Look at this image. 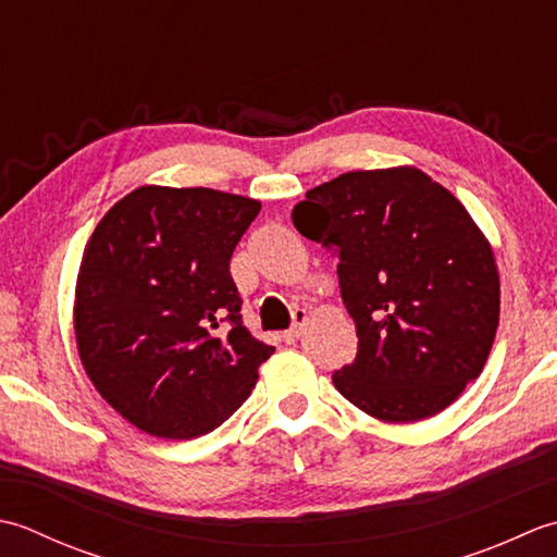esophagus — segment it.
Returning a JSON list of instances; mask_svg holds the SVG:
<instances>
[{"mask_svg": "<svg viewBox=\"0 0 557 557\" xmlns=\"http://www.w3.org/2000/svg\"><path fill=\"white\" fill-rule=\"evenodd\" d=\"M305 320H308V312L305 310H293V326L290 329H286V332H283L281 336H283V342L286 344H295L300 338V334H302V324H305Z\"/></svg>", "mask_w": 557, "mask_h": 557, "instance_id": "1", "label": "esophagus"}]
</instances>
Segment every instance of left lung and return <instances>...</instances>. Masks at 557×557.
<instances>
[{
    "label": "left lung",
    "mask_w": 557,
    "mask_h": 557,
    "mask_svg": "<svg viewBox=\"0 0 557 557\" xmlns=\"http://www.w3.org/2000/svg\"><path fill=\"white\" fill-rule=\"evenodd\" d=\"M338 259L358 354L334 387L372 418L423 421L479 377L500 320L493 249L461 201L418 168L358 170L293 209Z\"/></svg>",
    "instance_id": "8db88e82"
}]
</instances>
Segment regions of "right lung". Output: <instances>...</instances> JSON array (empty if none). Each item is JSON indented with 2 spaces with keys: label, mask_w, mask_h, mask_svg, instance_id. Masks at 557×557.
<instances>
[{
  "label": "right lung",
  "mask_w": 557,
  "mask_h": 557,
  "mask_svg": "<svg viewBox=\"0 0 557 557\" xmlns=\"http://www.w3.org/2000/svg\"><path fill=\"white\" fill-rule=\"evenodd\" d=\"M259 209L207 187H139L90 235L76 281L78 356L100 396L144 433H211L274 354L243 324L231 276Z\"/></svg>",
  "instance_id": "obj_1"
}]
</instances>
